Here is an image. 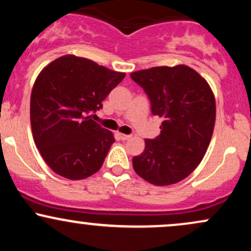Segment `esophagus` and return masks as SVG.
Instances as JSON below:
<instances>
[{
	"label": "esophagus",
	"mask_w": 251,
	"mask_h": 251,
	"mask_svg": "<svg viewBox=\"0 0 251 251\" xmlns=\"http://www.w3.org/2000/svg\"><path fill=\"white\" fill-rule=\"evenodd\" d=\"M118 137H119L122 140H127V139H129V138H131V135L124 134V133H118Z\"/></svg>",
	"instance_id": "1"
}]
</instances>
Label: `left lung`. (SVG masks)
<instances>
[{"label": "left lung", "mask_w": 251, "mask_h": 251, "mask_svg": "<svg viewBox=\"0 0 251 251\" xmlns=\"http://www.w3.org/2000/svg\"><path fill=\"white\" fill-rule=\"evenodd\" d=\"M162 118L160 134L145 139V150L133 157L134 171L158 186L176 184L200 165L211 140L216 120L215 96L209 83L185 65L152 67L131 73Z\"/></svg>", "instance_id": "left-lung-1"}]
</instances>
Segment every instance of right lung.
<instances>
[{
  "mask_svg": "<svg viewBox=\"0 0 251 251\" xmlns=\"http://www.w3.org/2000/svg\"><path fill=\"white\" fill-rule=\"evenodd\" d=\"M125 75L75 55L59 57L40 72L30 96V125L37 150L55 174L79 180L101 168L116 139L89 114L102 108Z\"/></svg>",
  "mask_w": 251,
  "mask_h": 251,
  "instance_id": "1",
  "label": "right lung"
}]
</instances>
